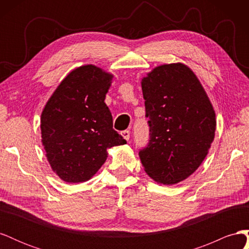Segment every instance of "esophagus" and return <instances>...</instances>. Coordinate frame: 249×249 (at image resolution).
<instances>
[{"label":"esophagus","mask_w":249,"mask_h":249,"mask_svg":"<svg viewBox=\"0 0 249 249\" xmlns=\"http://www.w3.org/2000/svg\"><path fill=\"white\" fill-rule=\"evenodd\" d=\"M120 134H122V136L127 141V140H129L130 139V131H127V130H125V131H123L122 133H120Z\"/></svg>","instance_id":"1"}]
</instances>
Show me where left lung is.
<instances>
[{
	"label": "left lung",
	"mask_w": 249,
	"mask_h": 249,
	"mask_svg": "<svg viewBox=\"0 0 249 249\" xmlns=\"http://www.w3.org/2000/svg\"><path fill=\"white\" fill-rule=\"evenodd\" d=\"M149 140L139 150L147 175L164 185L190 177L214 140L215 111L194 72L182 63L160 65L141 82Z\"/></svg>",
	"instance_id": "left-lung-1"
}]
</instances>
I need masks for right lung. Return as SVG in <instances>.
<instances>
[{"instance_id": "obj_1", "label": "right lung", "mask_w": 249, "mask_h": 249, "mask_svg": "<svg viewBox=\"0 0 249 249\" xmlns=\"http://www.w3.org/2000/svg\"><path fill=\"white\" fill-rule=\"evenodd\" d=\"M113 76L94 65L73 70L44 107L42 145L53 171L67 183L94 176L107 160V149L126 141L113 129L105 97Z\"/></svg>"}]
</instances>
